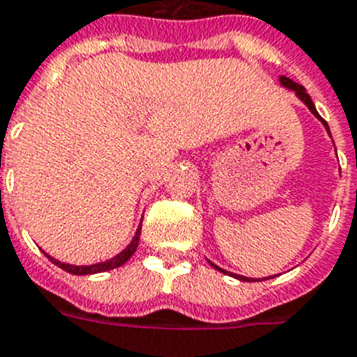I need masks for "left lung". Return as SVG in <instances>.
Instances as JSON below:
<instances>
[{"instance_id":"left-lung-1","label":"left lung","mask_w":357,"mask_h":357,"mask_svg":"<svg viewBox=\"0 0 357 357\" xmlns=\"http://www.w3.org/2000/svg\"><path fill=\"white\" fill-rule=\"evenodd\" d=\"M280 83L284 84V86H287V89H291V91H295V94H297V96H299L301 100L305 102L306 107H308V109H310V112H312L314 115H316V117H318L319 121H321V123H324V126H326L327 132H329V126H327L326 121H324V119H321L318 115V112H316V107H314V104H312V100H310V96L306 94L305 86H301L299 83H295V81H291V79H287V77H280ZM210 265H212L213 268H218V271H221V273H227V271H223V268H219V266H215V265H213V263H210ZM231 276H232V274H231ZM234 276H236V274H234ZM236 278H238V280H252V278H245V276H236ZM253 282H255V280H253Z\"/></svg>"}]
</instances>
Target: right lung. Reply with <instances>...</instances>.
I'll use <instances>...</instances> for the list:
<instances>
[{
    "instance_id": "obj_1",
    "label": "right lung",
    "mask_w": 357,
    "mask_h": 357,
    "mask_svg": "<svg viewBox=\"0 0 357 357\" xmlns=\"http://www.w3.org/2000/svg\"><path fill=\"white\" fill-rule=\"evenodd\" d=\"M139 232H142V225H139V229L136 231V236L132 238V242L128 245H126V250H123V252L119 253V255H115L113 259L105 261V263H96V265H91V266H75V265H66V263H60V261L52 259L51 255H47L49 259L54 263V265H58L60 268H64L66 273H71V274H77V276H83V274H96V273H105V271H112V268H117V266L125 265L126 261L130 259L132 255H134V252H136V248H138V242H139Z\"/></svg>"
}]
</instances>
